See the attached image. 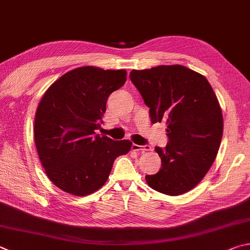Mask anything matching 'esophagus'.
<instances>
[{
    "instance_id": "obj_1",
    "label": "esophagus",
    "mask_w": 250,
    "mask_h": 250,
    "mask_svg": "<svg viewBox=\"0 0 250 250\" xmlns=\"http://www.w3.org/2000/svg\"><path fill=\"white\" fill-rule=\"evenodd\" d=\"M131 148L133 151H140V152H146V151H151V146L149 145H138V144H132Z\"/></svg>"
}]
</instances>
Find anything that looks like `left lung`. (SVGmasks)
<instances>
[{
  "instance_id": "left-lung-1",
  "label": "left lung",
  "mask_w": 250,
  "mask_h": 250,
  "mask_svg": "<svg viewBox=\"0 0 250 250\" xmlns=\"http://www.w3.org/2000/svg\"><path fill=\"white\" fill-rule=\"evenodd\" d=\"M130 80L149 108L152 124L167 125V145L155 146L162 167L145 176L147 185L168 196L189 191L210 169L223 135L222 110L210 83L177 64L132 70Z\"/></svg>"
}]
</instances>
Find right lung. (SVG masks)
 <instances>
[{"label": "right lung", "instance_id": "obj_1", "mask_svg": "<svg viewBox=\"0 0 250 250\" xmlns=\"http://www.w3.org/2000/svg\"><path fill=\"white\" fill-rule=\"evenodd\" d=\"M126 81L125 70L83 66L61 76L44 93L36 111L35 142L49 179L74 196L106 183L113 162L131 148L128 140L95 133L109 95Z\"/></svg>", "mask_w": 250, "mask_h": 250}]
</instances>
